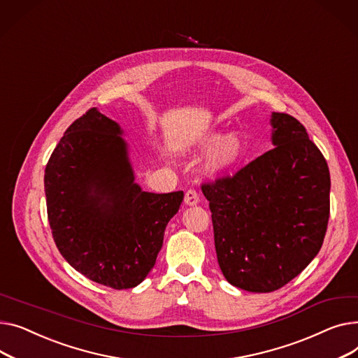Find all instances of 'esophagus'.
<instances>
[{
  "label": "esophagus",
  "mask_w": 358,
  "mask_h": 358,
  "mask_svg": "<svg viewBox=\"0 0 358 358\" xmlns=\"http://www.w3.org/2000/svg\"><path fill=\"white\" fill-rule=\"evenodd\" d=\"M199 202V195L196 194V191H194V189H189V191L185 194V203L192 206V205H196Z\"/></svg>",
  "instance_id": "1"
}]
</instances>
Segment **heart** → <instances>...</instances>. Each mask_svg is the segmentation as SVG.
Returning a JSON list of instances; mask_svg holds the SVG:
<instances>
[{
	"label": "heart",
	"mask_w": 358,
	"mask_h": 358,
	"mask_svg": "<svg viewBox=\"0 0 358 358\" xmlns=\"http://www.w3.org/2000/svg\"><path fill=\"white\" fill-rule=\"evenodd\" d=\"M208 152L202 169L208 176H221L234 171L244 159V144L238 133L221 136L218 130L202 133L189 145V153L202 155Z\"/></svg>",
	"instance_id": "obj_1"
}]
</instances>
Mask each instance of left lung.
<instances>
[{"instance_id": "left-lung-1", "label": "left lung", "mask_w": 358, "mask_h": 358, "mask_svg": "<svg viewBox=\"0 0 358 358\" xmlns=\"http://www.w3.org/2000/svg\"><path fill=\"white\" fill-rule=\"evenodd\" d=\"M271 150L234 176L202 183L217 259L236 287L267 293L295 279L320 253L329 218V169L306 129L273 113Z\"/></svg>"}]
</instances>
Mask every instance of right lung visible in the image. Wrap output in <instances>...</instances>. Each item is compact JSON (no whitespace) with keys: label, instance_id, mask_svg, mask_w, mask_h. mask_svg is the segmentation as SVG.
<instances>
[{"label":"right lung","instance_id":"add662e5","mask_svg":"<svg viewBox=\"0 0 358 358\" xmlns=\"http://www.w3.org/2000/svg\"><path fill=\"white\" fill-rule=\"evenodd\" d=\"M121 134L115 121L91 108L69 125L45 171L48 218L60 255L90 280L117 290L149 275L183 201L182 191H141Z\"/></svg>","mask_w":358,"mask_h":358}]
</instances>
